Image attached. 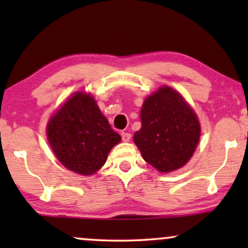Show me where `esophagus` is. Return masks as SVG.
I'll list each match as a JSON object with an SVG mask.
<instances>
[{
	"instance_id": "esophagus-1",
	"label": "esophagus",
	"mask_w": 248,
	"mask_h": 248,
	"mask_svg": "<svg viewBox=\"0 0 248 248\" xmlns=\"http://www.w3.org/2000/svg\"><path fill=\"white\" fill-rule=\"evenodd\" d=\"M121 137H122V140H123L124 142H128L131 139V134L127 133V132H122Z\"/></svg>"
}]
</instances>
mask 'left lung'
I'll use <instances>...</instances> for the list:
<instances>
[{
  "mask_svg": "<svg viewBox=\"0 0 248 248\" xmlns=\"http://www.w3.org/2000/svg\"><path fill=\"white\" fill-rule=\"evenodd\" d=\"M141 122L134 142L144 160L159 171L183 167L194 154L201 134L199 120L172 88L161 87L144 100Z\"/></svg>",
  "mask_w": 248,
  "mask_h": 248,
  "instance_id": "left-lung-1",
  "label": "left lung"
}]
</instances>
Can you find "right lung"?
<instances>
[{
	"instance_id": "right-lung-1",
	"label": "right lung",
	"mask_w": 248,
	"mask_h": 248,
	"mask_svg": "<svg viewBox=\"0 0 248 248\" xmlns=\"http://www.w3.org/2000/svg\"><path fill=\"white\" fill-rule=\"evenodd\" d=\"M47 137L57 159L67 169L93 175L103 167L108 152L121 141L93 97L77 93L53 115Z\"/></svg>"
}]
</instances>
